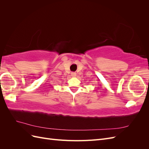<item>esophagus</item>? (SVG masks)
<instances>
[{
	"instance_id": "obj_1",
	"label": "esophagus",
	"mask_w": 149,
	"mask_h": 149,
	"mask_svg": "<svg viewBox=\"0 0 149 149\" xmlns=\"http://www.w3.org/2000/svg\"><path fill=\"white\" fill-rule=\"evenodd\" d=\"M71 76H72V77H75V76H76V73H74V72H71Z\"/></svg>"
}]
</instances>
